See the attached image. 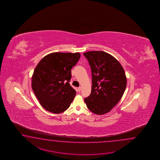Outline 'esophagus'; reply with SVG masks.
<instances>
[{
	"label": "esophagus",
	"instance_id": "34e87169",
	"mask_svg": "<svg viewBox=\"0 0 160 160\" xmlns=\"http://www.w3.org/2000/svg\"><path fill=\"white\" fill-rule=\"evenodd\" d=\"M82 88L80 86V87H79L78 88V92H81V90Z\"/></svg>",
	"mask_w": 160,
	"mask_h": 160
}]
</instances>
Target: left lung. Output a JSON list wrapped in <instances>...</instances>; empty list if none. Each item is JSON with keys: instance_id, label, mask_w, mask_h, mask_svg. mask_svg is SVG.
<instances>
[{"instance_id": "8db88e82", "label": "left lung", "mask_w": 160, "mask_h": 160, "mask_svg": "<svg viewBox=\"0 0 160 160\" xmlns=\"http://www.w3.org/2000/svg\"><path fill=\"white\" fill-rule=\"evenodd\" d=\"M91 67L92 92L84 99L92 112L102 115L109 112L122 97L126 87L125 72L116 58L102 51L83 53Z\"/></svg>"}]
</instances>
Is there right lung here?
Instances as JSON below:
<instances>
[{
  "label": "right lung",
  "instance_id": "add662e5",
  "mask_svg": "<svg viewBox=\"0 0 160 160\" xmlns=\"http://www.w3.org/2000/svg\"><path fill=\"white\" fill-rule=\"evenodd\" d=\"M80 57L79 52H52L42 58L36 66L31 87L46 110L59 114L69 108L76 95L69 83L71 70Z\"/></svg>",
  "mask_w": 160,
  "mask_h": 160
}]
</instances>
